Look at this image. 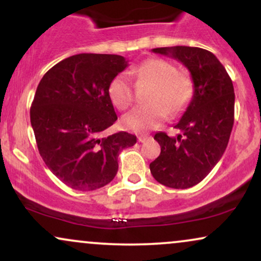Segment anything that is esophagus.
<instances>
[{"label":"esophagus","mask_w":261,"mask_h":261,"mask_svg":"<svg viewBox=\"0 0 261 261\" xmlns=\"http://www.w3.org/2000/svg\"><path fill=\"white\" fill-rule=\"evenodd\" d=\"M149 139H151V136H148V135H141V136L137 137L139 142H146V141Z\"/></svg>","instance_id":"34e87169"}]
</instances>
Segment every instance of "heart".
I'll return each mask as SVG.
<instances>
[{
  "mask_svg": "<svg viewBox=\"0 0 261 261\" xmlns=\"http://www.w3.org/2000/svg\"><path fill=\"white\" fill-rule=\"evenodd\" d=\"M140 82L153 85L147 97L148 106L137 107L125 114L122 125L134 133H145L158 127L167 115L175 116L187 109L194 95L193 80L178 72L172 62L151 59L134 70ZM109 97L118 109L124 110L134 101L135 92L126 74L114 77L109 85Z\"/></svg>",
  "mask_w": 261,
  "mask_h": 261,
  "instance_id": "obj_1",
  "label": "heart"
}]
</instances>
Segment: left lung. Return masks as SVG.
Instances as JSON below:
<instances>
[{"label": "left lung", "instance_id": "8db88e82", "mask_svg": "<svg viewBox=\"0 0 261 261\" xmlns=\"http://www.w3.org/2000/svg\"><path fill=\"white\" fill-rule=\"evenodd\" d=\"M152 51L180 61L194 83L193 99L174 126L182 134H155L161 154L149 164L158 182L188 189L199 184L226 151L234 122V88L226 68L207 50L170 46Z\"/></svg>", "mask_w": 261, "mask_h": 261}]
</instances>
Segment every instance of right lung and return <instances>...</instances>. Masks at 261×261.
I'll list each match as a JSON object with an SVG mask.
<instances>
[{"mask_svg": "<svg viewBox=\"0 0 261 261\" xmlns=\"http://www.w3.org/2000/svg\"><path fill=\"white\" fill-rule=\"evenodd\" d=\"M126 67L124 56L79 54L56 64L39 82L31 108L39 153L74 190L112 181L119 153L136 143V136L125 131L104 136L118 120L108 89Z\"/></svg>", "mask_w": 261, "mask_h": 261, "instance_id": "right-lung-1", "label": "right lung"}]
</instances>
